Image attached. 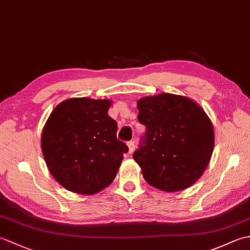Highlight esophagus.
Here are the masks:
<instances>
[{
    "label": "esophagus",
    "instance_id": "34e87169",
    "mask_svg": "<svg viewBox=\"0 0 250 250\" xmlns=\"http://www.w3.org/2000/svg\"><path fill=\"white\" fill-rule=\"evenodd\" d=\"M126 145H128V147H129V152H130V153H132V152L134 151L135 144H134L133 141H129L128 143H126Z\"/></svg>",
    "mask_w": 250,
    "mask_h": 250
}]
</instances>
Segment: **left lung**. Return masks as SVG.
<instances>
[{
  "label": "left lung",
  "instance_id": "8db88e82",
  "mask_svg": "<svg viewBox=\"0 0 250 250\" xmlns=\"http://www.w3.org/2000/svg\"><path fill=\"white\" fill-rule=\"evenodd\" d=\"M137 119L146 126L134 160L146 182L167 192L193 185L207 167L214 148V129L193 101L171 93L137 102Z\"/></svg>",
  "mask_w": 250,
  "mask_h": 250
}]
</instances>
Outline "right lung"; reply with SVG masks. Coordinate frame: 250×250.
<instances>
[{"label": "right lung", "instance_id": "obj_1", "mask_svg": "<svg viewBox=\"0 0 250 250\" xmlns=\"http://www.w3.org/2000/svg\"><path fill=\"white\" fill-rule=\"evenodd\" d=\"M109 100L75 98L51 111L42 151L58 183L72 192L94 194L113 182L129 148L117 139Z\"/></svg>", "mask_w": 250, "mask_h": 250}]
</instances>
